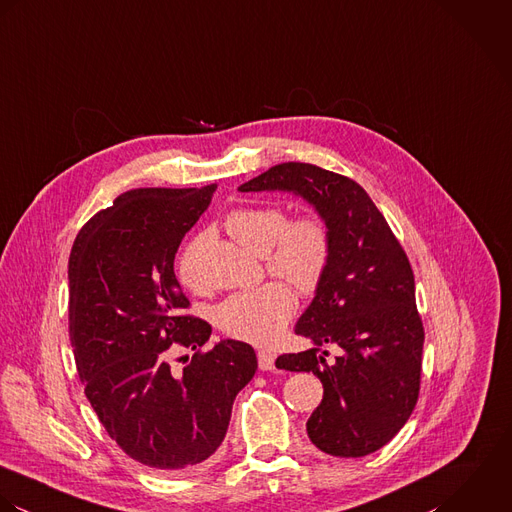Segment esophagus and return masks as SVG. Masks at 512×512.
<instances>
[{"mask_svg": "<svg viewBox=\"0 0 512 512\" xmlns=\"http://www.w3.org/2000/svg\"><path fill=\"white\" fill-rule=\"evenodd\" d=\"M257 360H259V368L265 372L275 370V352L271 350H259L257 352Z\"/></svg>", "mask_w": 512, "mask_h": 512, "instance_id": "34e87169", "label": "esophagus"}]
</instances>
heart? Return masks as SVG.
Instances as JSON below:
<instances>
[{
  "label": "heart",
  "instance_id": "heart-1",
  "mask_svg": "<svg viewBox=\"0 0 512 512\" xmlns=\"http://www.w3.org/2000/svg\"><path fill=\"white\" fill-rule=\"evenodd\" d=\"M227 233L245 249L263 255L269 275L289 283L299 295H312L328 269L332 239L326 223L303 213L289 219L279 205L231 209L223 221ZM207 235H194L178 255L176 273L184 287L202 289V249ZM295 312L291 291L283 283H267L227 297L215 307L217 326L231 338L251 344L275 342Z\"/></svg>",
  "mask_w": 512,
  "mask_h": 512
}]
</instances>
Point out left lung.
I'll use <instances>...</instances> for the list:
<instances>
[{"label": "left lung", "mask_w": 512, "mask_h": 512, "mask_svg": "<svg viewBox=\"0 0 512 512\" xmlns=\"http://www.w3.org/2000/svg\"><path fill=\"white\" fill-rule=\"evenodd\" d=\"M239 190L299 194L324 219L330 263L295 328L314 348L283 354L275 364L322 382V402L307 421L320 451L334 457L378 451L408 421L421 384L425 332L404 247L360 184L314 164H277ZM324 343H336L341 356L328 361Z\"/></svg>", "instance_id": "1"}]
</instances>
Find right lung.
Here are the masks:
<instances>
[{
  "instance_id": "right-lung-1",
  "label": "right lung",
  "mask_w": 512,
  "mask_h": 512,
  "mask_svg": "<svg viewBox=\"0 0 512 512\" xmlns=\"http://www.w3.org/2000/svg\"><path fill=\"white\" fill-rule=\"evenodd\" d=\"M215 188L124 192L83 225L69 257V336L85 396L116 445L162 473L192 471L217 451L257 370L245 342L202 350L211 326L184 312L174 275ZM176 347L195 350L182 371L167 362Z\"/></svg>"
}]
</instances>
